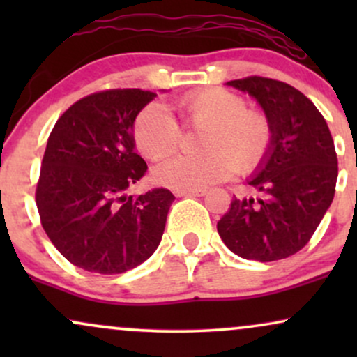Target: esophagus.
<instances>
[{"mask_svg": "<svg viewBox=\"0 0 357 357\" xmlns=\"http://www.w3.org/2000/svg\"><path fill=\"white\" fill-rule=\"evenodd\" d=\"M176 196H204L206 191L204 190H176L174 191Z\"/></svg>", "mask_w": 357, "mask_h": 357, "instance_id": "obj_1", "label": "esophagus"}]
</instances>
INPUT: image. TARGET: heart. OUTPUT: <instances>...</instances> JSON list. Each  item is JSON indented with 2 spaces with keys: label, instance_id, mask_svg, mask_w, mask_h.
<instances>
[{
  "label": "heart",
  "instance_id": "b5f03b06",
  "mask_svg": "<svg viewBox=\"0 0 357 357\" xmlns=\"http://www.w3.org/2000/svg\"><path fill=\"white\" fill-rule=\"evenodd\" d=\"M183 124L203 129L199 155H176L154 167V179L173 190H204L236 173H252L267 161L273 147V124L268 114L248 109L240 93L227 89H202L178 102ZM181 127L159 102L146 105L134 122L139 153L158 159L181 144Z\"/></svg>",
  "mask_w": 357,
  "mask_h": 357
}]
</instances>
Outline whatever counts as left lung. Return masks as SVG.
I'll list each match as a JSON object with an SVG mask.
<instances>
[{
    "label": "left lung",
    "mask_w": 357,
    "mask_h": 357,
    "mask_svg": "<svg viewBox=\"0 0 357 357\" xmlns=\"http://www.w3.org/2000/svg\"><path fill=\"white\" fill-rule=\"evenodd\" d=\"M227 85L255 97L273 124V147L248 179L258 198L233 196L216 225L221 240L247 260H282L309 243L331 206L337 154L326 119L301 90L267 77Z\"/></svg>",
    "instance_id": "obj_1"
}]
</instances>
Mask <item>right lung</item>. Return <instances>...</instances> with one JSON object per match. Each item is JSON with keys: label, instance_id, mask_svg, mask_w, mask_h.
<instances>
[{"label": "right lung", "instance_id": "right-lung-1", "mask_svg": "<svg viewBox=\"0 0 357 357\" xmlns=\"http://www.w3.org/2000/svg\"><path fill=\"white\" fill-rule=\"evenodd\" d=\"M155 97L141 89L90 93L61 114L45 149L36 208L55 248L77 267L114 275L158 248L174 195L127 196L147 165L134 153L132 126Z\"/></svg>", "mask_w": 357, "mask_h": 357}]
</instances>
